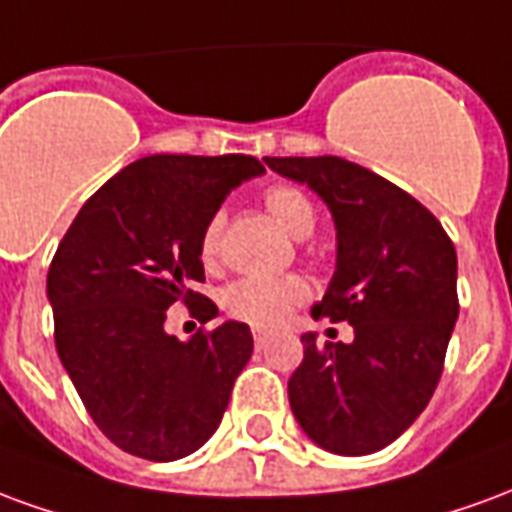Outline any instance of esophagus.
<instances>
[{
  "label": "esophagus",
  "mask_w": 512,
  "mask_h": 512,
  "mask_svg": "<svg viewBox=\"0 0 512 512\" xmlns=\"http://www.w3.org/2000/svg\"><path fill=\"white\" fill-rule=\"evenodd\" d=\"M268 340H271V337H268L266 332H255V345H257V348H266Z\"/></svg>",
  "instance_id": "1"
}]
</instances>
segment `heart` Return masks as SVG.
Wrapping results in <instances>:
<instances>
[{
  "instance_id": "heart-1",
  "label": "heart",
  "mask_w": 512,
  "mask_h": 512,
  "mask_svg": "<svg viewBox=\"0 0 512 512\" xmlns=\"http://www.w3.org/2000/svg\"><path fill=\"white\" fill-rule=\"evenodd\" d=\"M266 211L279 222V227L293 238H307L318 224V211L310 194L293 183H274L263 194ZM224 213H211L208 222L202 224L197 252L202 266H216L219 249H222ZM307 299V282L293 274L285 277H268V274H246L233 279L222 290V307L230 318L244 321L257 329H277L285 323L293 307H299Z\"/></svg>"
}]
</instances>
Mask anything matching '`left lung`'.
<instances>
[{
    "label": "left lung",
    "mask_w": 512,
    "mask_h": 512,
    "mask_svg": "<svg viewBox=\"0 0 512 512\" xmlns=\"http://www.w3.org/2000/svg\"><path fill=\"white\" fill-rule=\"evenodd\" d=\"M266 164L329 205L337 271L312 315L354 326V343L301 337L290 408L323 450H384L425 411L444 370L458 318L455 246L422 202L354 161L266 156Z\"/></svg>",
    "instance_id": "left-lung-1"
}]
</instances>
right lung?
<instances>
[{
	"label": "right lung",
	"mask_w": 512,
	"mask_h": 512,
	"mask_svg": "<svg viewBox=\"0 0 512 512\" xmlns=\"http://www.w3.org/2000/svg\"><path fill=\"white\" fill-rule=\"evenodd\" d=\"M255 156L139 158L84 202L49 266L54 343L87 414L106 439L145 461H178L219 428L252 356L246 323L227 321L180 343L164 332L183 304L208 323L202 224L246 178Z\"/></svg>",
	"instance_id": "add662e5"
}]
</instances>
